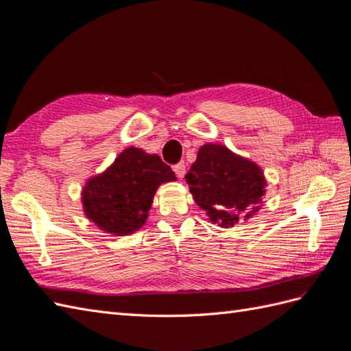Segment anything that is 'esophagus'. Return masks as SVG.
<instances>
[{
    "mask_svg": "<svg viewBox=\"0 0 351 351\" xmlns=\"http://www.w3.org/2000/svg\"><path fill=\"white\" fill-rule=\"evenodd\" d=\"M174 171H176V174H177L178 178H183L184 174H186V165H184V162H178L177 165H174Z\"/></svg>",
    "mask_w": 351,
    "mask_h": 351,
    "instance_id": "esophagus-1",
    "label": "esophagus"
}]
</instances>
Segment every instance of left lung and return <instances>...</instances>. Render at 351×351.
Here are the masks:
<instances>
[{
    "mask_svg": "<svg viewBox=\"0 0 351 351\" xmlns=\"http://www.w3.org/2000/svg\"><path fill=\"white\" fill-rule=\"evenodd\" d=\"M184 178L195 202L220 228L252 217L267 186L261 167L220 144H204Z\"/></svg>",
    "mask_w": 351,
    "mask_h": 351,
    "instance_id": "8db88e82",
    "label": "left lung"
}]
</instances>
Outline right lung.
I'll list each match as a JSON object with an SVG mask.
<instances>
[{
    "instance_id": "1",
    "label": "right lung",
    "mask_w": 351,
    "mask_h": 351,
    "mask_svg": "<svg viewBox=\"0 0 351 351\" xmlns=\"http://www.w3.org/2000/svg\"><path fill=\"white\" fill-rule=\"evenodd\" d=\"M174 180V171L158 155L128 147L84 184L83 211L104 232L130 235L146 223L158 187Z\"/></svg>"
}]
</instances>
